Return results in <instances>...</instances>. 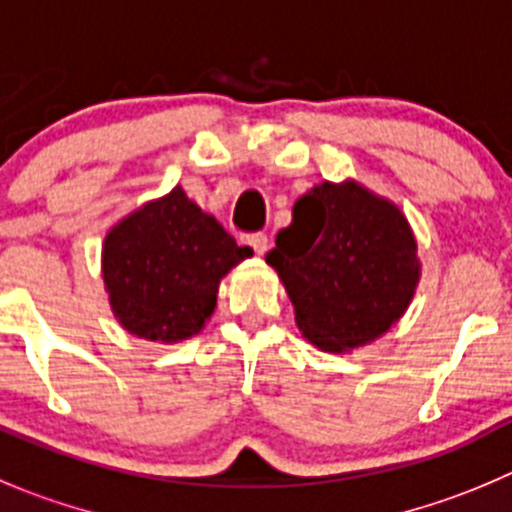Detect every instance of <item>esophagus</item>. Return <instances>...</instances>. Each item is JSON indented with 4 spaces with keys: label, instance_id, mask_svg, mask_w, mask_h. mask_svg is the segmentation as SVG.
Here are the masks:
<instances>
[{
    "label": "esophagus",
    "instance_id": "obj_1",
    "mask_svg": "<svg viewBox=\"0 0 512 512\" xmlns=\"http://www.w3.org/2000/svg\"><path fill=\"white\" fill-rule=\"evenodd\" d=\"M246 243L253 251L259 253V256H264V253L269 251V236H266V233H251V236H246Z\"/></svg>",
    "mask_w": 512,
    "mask_h": 512
}]
</instances>
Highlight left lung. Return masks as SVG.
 I'll return each mask as SVG.
<instances>
[{
    "mask_svg": "<svg viewBox=\"0 0 512 512\" xmlns=\"http://www.w3.org/2000/svg\"><path fill=\"white\" fill-rule=\"evenodd\" d=\"M266 261L289 291L301 334L329 352L387 332L420 276L407 218L357 183H321L301 196Z\"/></svg>",
    "mask_w": 512,
    "mask_h": 512,
    "instance_id": "1",
    "label": "left lung"
}]
</instances>
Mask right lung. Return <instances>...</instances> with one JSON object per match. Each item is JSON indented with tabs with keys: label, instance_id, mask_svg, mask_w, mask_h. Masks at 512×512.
<instances>
[{
	"label": "right lung",
	"instance_id": "right-lung-1",
	"mask_svg": "<svg viewBox=\"0 0 512 512\" xmlns=\"http://www.w3.org/2000/svg\"><path fill=\"white\" fill-rule=\"evenodd\" d=\"M251 253L173 188L107 233L102 279L130 334L173 344L201 332L221 276Z\"/></svg>",
	"mask_w": 512,
	"mask_h": 512
}]
</instances>
